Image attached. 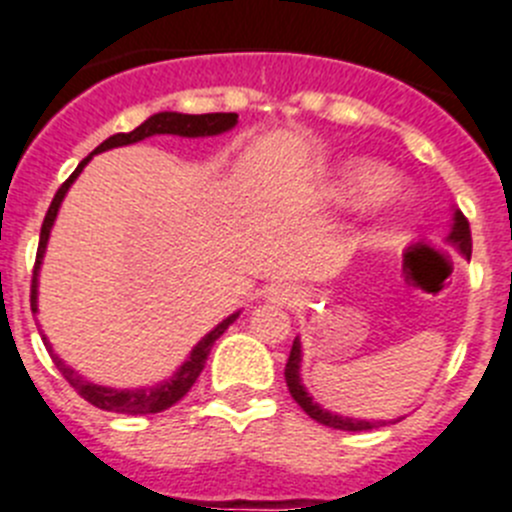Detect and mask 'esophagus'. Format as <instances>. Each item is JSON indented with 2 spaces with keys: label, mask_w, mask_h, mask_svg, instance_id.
I'll use <instances>...</instances> for the list:
<instances>
[{
  "label": "esophagus",
  "mask_w": 512,
  "mask_h": 512,
  "mask_svg": "<svg viewBox=\"0 0 512 512\" xmlns=\"http://www.w3.org/2000/svg\"><path fill=\"white\" fill-rule=\"evenodd\" d=\"M267 298L275 303H296L298 301V290L288 283H275L267 288Z\"/></svg>",
  "instance_id": "esophagus-1"
}]
</instances>
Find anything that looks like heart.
Instances as JSON below:
<instances>
[{
	"mask_svg": "<svg viewBox=\"0 0 512 512\" xmlns=\"http://www.w3.org/2000/svg\"><path fill=\"white\" fill-rule=\"evenodd\" d=\"M388 183V173L385 168L375 163H365V160H354L342 168L339 176V193L344 199L349 196H362L370 193V201L375 209H385L388 204H395L400 199V193L395 186H385Z\"/></svg>",
	"mask_w": 512,
	"mask_h": 512,
	"instance_id": "obj_1",
	"label": "heart"
}]
</instances>
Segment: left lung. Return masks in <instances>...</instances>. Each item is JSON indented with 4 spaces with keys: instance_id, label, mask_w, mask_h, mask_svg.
Here are the masks:
<instances>
[{
    "instance_id": "1",
    "label": "left lung",
    "mask_w": 512,
    "mask_h": 512,
    "mask_svg": "<svg viewBox=\"0 0 512 512\" xmlns=\"http://www.w3.org/2000/svg\"><path fill=\"white\" fill-rule=\"evenodd\" d=\"M446 242H451V245L457 247L467 260L472 257V232H469V222L462 211H454V224H451V232L449 237H446ZM285 382H288V390L290 395H293V400L301 405L303 411H306L313 421L324 423V426L339 428V431H370V428L385 426V421H357V418L349 416H336V413L321 408L319 403H313V398L306 393V388H303L301 382V339H298V336L293 339V347H290L288 365H285Z\"/></svg>"
}]
</instances>
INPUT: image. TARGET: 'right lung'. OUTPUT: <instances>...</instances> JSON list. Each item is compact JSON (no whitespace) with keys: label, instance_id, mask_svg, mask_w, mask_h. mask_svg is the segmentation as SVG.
<instances>
[{"label":"right lung","instance_id":"add662e5","mask_svg":"<svg viewBox=\"0 0 512 512\" xmlns=\"http://www.w3.org/2000/svg\"><path fill=\"white\" fill-rule=\"evenodd\" d=\"M234 124H237V114L234 112H229V114H224V112H216V114L160 112V114H153L150 119H145V122H142L137 130L112 135L109 140L101 142V145L96 147L89 158L81 160V163H78V168L71 173V178H68V181L58 188V193L53 196V204H50L48 214H45L43 229H40L38 257H35V270H32V285H30L32 313L38 311V270H40V262H43L45 247H48V237H50V229H53L55 216H58L61 201H63V196L68 193V188H71V183L76 181L78 173L84 170V165L89 163L96 153H104V150H112V147L132 145V142H140V140H145V137H153V135H178V137L222 135V132L232 130ZM237 316H239V311L232 313V316H227L222 324H216L214 329H211L209 334H206L204 339H201V342L191 349V357H188L186 362L178 367L176 375L165 382H158V385H153V388L117 390V388H104V385H94V382H89L86 377L78 375L73 367H68L66 362L58 357V354H53V347H50V342L45 339V334H43V342H45V347H48L50 357H53L55 367L61 370V375L71 382V388H76V393L81 395V398L89 400L91 405H96V408H101V411L127 413V416H147V413H160V411H165V408H170V405H176L178 400H181L183 395L193 388V382L199 380L201 370H204L206 359H209V352H211V347H214V342L224 334V331L229 329V324H234V321H237Z\"/></svg>","mask_w":512,"mask_h":512}]
</instances>
